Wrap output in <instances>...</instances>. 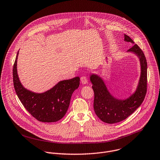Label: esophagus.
Instances as JSON below:
<instances>
[{
    "instance_id": "1",
    "label": "esophagus",
    "mask_w": 160,
    "mask_h": 160,
    "mask_svg": "<svg viewBox=\"0 0 160 160\" xmlns=\"http://www.w3.org/2000/svg\"><path fill=\"white\" fill-rule=\"evenodd\" d=\"M80 80L82 84H86L87 83V78L85 76H82L80 78Z\"/></svg>"
}]
</instances>
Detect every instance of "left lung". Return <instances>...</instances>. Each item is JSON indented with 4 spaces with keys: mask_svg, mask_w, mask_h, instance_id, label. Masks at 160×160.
I'll use <instances>...</instances> for the list:
<instances>
[{
    "mask_svg": "<svg viewBox=\"0 0 160 160\" xmlns=\"http://www.w3.org/2000/svg\"><path fill=\"white\" fill-rule=\"evenodd\" d=\"M124 41L134 43L128 35ZM128 51L134 52L139 57L141 73L139 85L134 94L126 100H119L111 95L103 80L97 75L90 76L94 92L93 109L97 117L103 122L114 124L121 122L131 115L142 103L147 92V62L139 46L135 44Z\"/></svg>",
    "mask_w": 160,
    "mask_h": 160,
    "instance_id": "8db88e82",
    "label": "left lung"
}]
</instances>
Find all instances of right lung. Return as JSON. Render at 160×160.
<instances>
[{
  "label": "right lung",
  "mask_w": 160,
  "mask_h": 160,
  "mask_svg": "<svg viewBox=\"0 0 160 160\" xmlns=\"http://www.w3.org/2000/svg\"><path fill=\"white\" fill-rule=\"evenodd\" d=\"M13 67V83L18 98L28 112L36 119L43 122H57L63 118L73 92L80 85L78 77L63 80L46 92L36 93L25 88L19 81L17 72V60Z\"/></svg>",
  "instance_id": "obj_1"
}]
</instances>
